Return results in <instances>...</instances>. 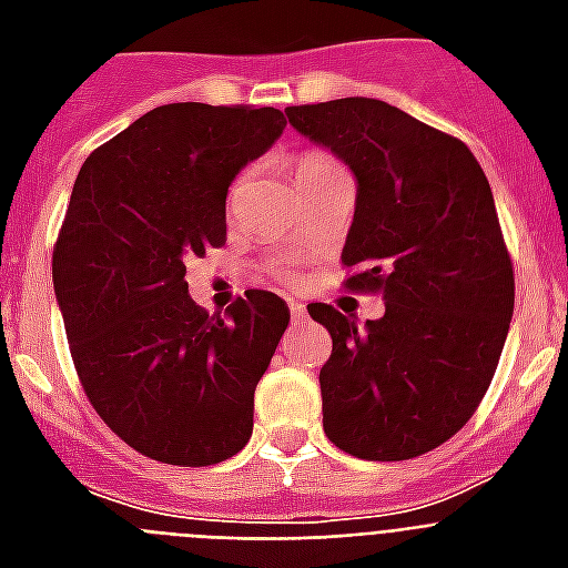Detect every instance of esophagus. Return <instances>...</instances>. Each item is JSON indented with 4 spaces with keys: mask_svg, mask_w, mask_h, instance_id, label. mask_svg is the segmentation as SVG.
<instances>
[{
    "mask_svg": "<svg viewBox=\"0 0 568 568\" xmlns=\"http://www.w3.org/2000/svg\"><path fill=\"white\" fill-rule=\"evenodd\" d=\"M288 310H292L294 324H306V318H310V315H306V306H303V303L292 301V303H288Z\"/></svg>",
    "mask_w": 568,
    "mask_h": 568,
    "instance_id": "esophagus-1",
    "label": "esophagus"
}]
</instances>
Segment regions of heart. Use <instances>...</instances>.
<instances>
[{
    "instance_id": "b5f03b06",
    "label": "heart",
    "mask_w": 568,
    "mask_h": 568,
    "mask_svg": "<svg viewBox=\"0 0 568 568\" xmlns=\"http://www.w3.org/2000/svg\"><path fill=\"white\" fill-rule=\"evenodd\" d=\"M327 168H333V162H329L327 155L306 153L297 159V168H294V173H315V171H327Z\"/></svg>"
}]
</instances>
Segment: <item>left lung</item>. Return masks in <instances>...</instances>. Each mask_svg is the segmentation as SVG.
<instances>
[{"mask_svg": "<svg viewBox=\"0 0 568 568\" xmlns=\"http://www.w3.org/2000/svg\"><path fill=\"white\" fill-rule=\"evenodd\" d=\"M285 118L356 176L345 285L386 301L365 327L310 306L333 336L324 433L359 459L422 457L475 415L510 329L516 283L493 189L463 141L388 102L345 97Z\"/></svg>", "mask_w": 568, "mask_h": 568, "instance_id": "left-lung-1", "label": "left lung"}]
</instances>
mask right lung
<instances>
[{
  "mask_svg": "<svg viewBox=\"0 0 568 568\" xmlns=\"http://www.w3.org/2000/svg\"><path fill=\"white\" fill-rule=\"evenodd\" d=\"M280 109L173 102L93 150L75 176L52 283L84 395L132 445L214 466L253 433V392L288 327L274 292L226 315L189 294L185 262L226 241V191L283 135Z\"/></svg>",
  "mask_w": 568,
  "mask_h": 568,
  "instance_id": "right-lung-1",
  "label": "right lung"
}]
</instances>
